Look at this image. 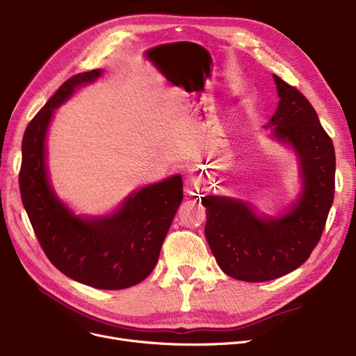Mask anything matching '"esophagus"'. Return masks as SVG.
<instances>
[{
	"label": "esophagus",
	"mask_w": 356,
	"mask_h": 356,
	"mask_svg": "<svg viewBox=\"0 0 356 356\" xmlns=\"http://www.w3.org/2000/svg\"><path fill=\"white\" fill-rule=\"evenodd\" d=\"M197 179L196 177H188L184 180V189H186V192L188 193H191V195H193V193H196V192H199L197 191Z\"/></svg>",
	"instance_id": "1"
}]
</instances>
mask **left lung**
Here are the masks:
<instances>
[{"label": "left lung", "instance_id": "8db88e82", "mask_svg": "<svg viewBox=\"0 0 356 356\" xmlns=\"http://www.w3.org/2000/svg\"><path fill=\"white\" fill-rule=\"evenodd\" d=\"M280 102L270 120L274 136L290 143L300 160L303 193L280 219H261L250 204L204 196V235L220 270L248 283L268 282L300 267L319 244L334 196L332 138L296 86L274 74Z\"/></svg>", "mask_w": 356, "mask_h": 356}]
</instances>
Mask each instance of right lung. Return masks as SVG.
Returning <instances> with one entry per match:
<instances>
[{"instance_id": "1", "label": "right lung", "mask_w": 356, "mask_h": 356, "mask_svg": "<svg viewBox=\"0 0 356 356\" xmlns=\"http://www.w3.org/2000/svg\"><path fill=\"white\" fill-rule=\"evenodd\" d=\"M99 74L97 69L69 78L29 122L18 183L24 209L50 263L74 282L101 290H122L141 283L156 267L183 199V183L177 175L149 184L129 196L118 212L101 219L73 216L54 196L44 161L51 114L74 88Z\"/></svg>"}]
</instances>
